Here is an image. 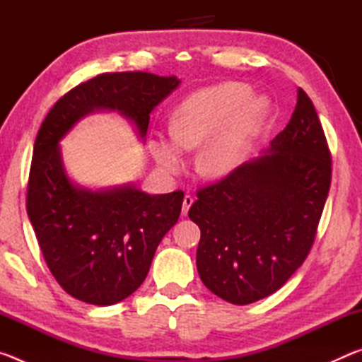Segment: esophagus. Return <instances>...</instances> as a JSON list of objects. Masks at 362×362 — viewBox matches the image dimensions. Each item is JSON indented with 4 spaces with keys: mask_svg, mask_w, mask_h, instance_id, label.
Here are the masks:
<instances>
[{
    "mask_svg": "<svg viewBox=\"0 0 362 362\" xmlns=\"http://www.w3.org/2000/svg\"><path fill=\"white\" fill-rule=\"evenodd\" d=\"M193 203H194L193 196L192 194H185V198H183V204H182V216H187L188 211H189V207L193 206Z\"/></svg>",
    "mask_w": 362,
    "mask_h": 362,
    "instance_id": "1",
    "label": "esophagus"
}]
</instances>
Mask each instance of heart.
Segmentation results:
<instances>
[{"label":"heart","mask_w":362,"mask_h":362,"mask_svg":"<svg viewBox=\"0 0 362 362\" xmlns=\"http://www.w3.org/2000/svg\"><path fill=\"white\" fill-rule=\"evenodd\" d=\"M246 84L223 83L193 93L175 108L170 136L158 134L151 140V153L166 173L175 174L185 164L183 150L199 148L198 169L207 177L230 174L241 163L259 131L265 102L249 97Z\"/></svg>","instance_id":"b5f03b06"}]
</instances>
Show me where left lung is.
I'll return each mask as SVG.
<instances>
[{
  "mask_svg": "<svg viewBox=\"0 0 362 362\" xmlns=\"http://www.w3.org/2000/svg\"><path fill=\"white\" fill-rule=\"evenodd\" d=\"M330 174L321 121L298 88L289 124L263 155L196 193L188 217L201 230L196 267L207 289L247 305L283 287L313 246Z\"/></svg>",
  "mask_w": 362,
  "mask_h": 362,
  "instance_id": "left-lung-1",
  "label": "left lung"
}]
</instances>
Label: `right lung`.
Instances as JSON below:
<instances>
[{
    "label": "right lung",
    "instance_id": "right-lung-1",
    "mask_svg": "<svg viewBox=\"0 0 362 362\" xmlns=\"http://www.w3.org/2000/svg\"><path fill=\"white\" fill-rule=\"evenodd\" d=\"M179 84L175 76L146 71L102 73L60 97L42 121L33 146L27 212L52 276L81 302L113 305L139 289L158 244L179 220L183 192L78 187L65 173L59 142L99 110L132 121L145 140L150 113Z\"/></svg>",
    "mask_w": 362,
    "mask_h": 362
}]
</instances>
